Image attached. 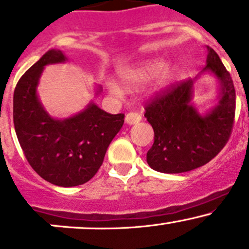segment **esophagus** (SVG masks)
<instances>
[{
  "label": "esophagus",
  "instance_id": "34e87169",
  "mask_svg": "<svg viewBox=\"0 0 249 249\" xmlns=\"http://www.w3.org/2000/svg\"><path fill=\"white\" fill-rule=\"evenodd\" d=\"M141 120H142V117H141L140 113L137 112H129L126 114V117H125V122L129 125L136 124V123L141 122Z\"/></svg>",
  "mask_w": 249,
  "mask_h": 249
}]
</instances>
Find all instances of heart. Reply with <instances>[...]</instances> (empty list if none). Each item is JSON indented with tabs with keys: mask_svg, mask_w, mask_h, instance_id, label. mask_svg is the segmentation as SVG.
Returning a JSON list of instances; mask_svg holds the SVG:
<instances>
[{
	"mask_svg": "<svg viewBox=\"0 0 249 249\" xmlns=\"http://www.w3.org/2000/svg\"><path fill=\"white\" fill-rule=\"evenodd\" d=\"M162 67H164V61H162V60L160 59L147 60V61L141 62V64L137 65V66L131 67V69L129 70H125V71L122 73V77L123 79L127 83L142 82V80L148 79L149 77L157 74ZM173 74H175V69H173V67H164V69L159 73L160 84H165L166 82H169V80L173 77ZM108 88L113 94L115 95L122 94V89H120L119 85L115 84V83L113 82L108 83Z\"/></svg>",
	"mask_w": 249,
	"mask_h": 249,
	"instance_id": "b5f03b06",
	"label": "heart"
}]
</instances>
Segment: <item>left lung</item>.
<instances>
[{
    "label": "left lung",
    "instance_id": "left-lung-1",
    "mask_svg": "<svg viewBox=\"0 0 249 249\" xmlns=\"http://www.w3.org/2000/svg\"><path fill=\"white\" fill-rule=\"evenodd\" d=\"M206 49L205 70L215 74L222 84V97L215 108L202 117L190 105L192 79L171 84L145 104L144 117L154 130L147 162L155 171L182 173L197 169L218 155L231 136L235 87L217 53L208 46Z\"/></svg>",
    "mask_w": 249,
    "mask_h": 249
}]
</instances>
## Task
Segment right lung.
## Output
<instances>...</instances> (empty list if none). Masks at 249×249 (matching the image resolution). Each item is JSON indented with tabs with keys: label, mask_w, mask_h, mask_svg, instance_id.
Segmentation results:
<instances>
[{
	"label": "right lung",
	"mask_w": 249,
	"mask_h": 249,
	"mask_svg": "<svg viewBox=\"0 0 249 249\" xmlns=\"http://www.w3.org/2000/svg\"><path fill=\"white\" fill-rule=\"evenodd\" d=\"M65 60L60 50L52 49L22 74L14 90L13 122L32 169L52 184L74 187L87 183L99 171L125 115L109 114L90 104L69 119H53L39 104L36 88L46 65Z\"/></svg>",
	"instance_id": "obj_1"
}]
</instances>
